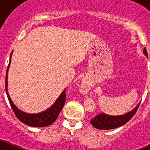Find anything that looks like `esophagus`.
Masks as SVG:
<instances>
[{"label": "esophagus", "mask_w": 150, "mask_h": 150, "mask_svg": "<svg viewBox=\"0 0 150 150\" xmlns=\"http://www.w3.org/2000/svg\"><path fill=\"white\" fill-rule=\"evenodd\" d=\"M80 88H81V91L83 92V93H86V92H88V90H89L88 85L87 84L86 82H83V83H82Z\"/></svg>", "instance_id": "1"}]
</instances>
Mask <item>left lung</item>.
<instances>
[{"mask_svg":"<svg viewBox=\"0 0 150 150\" xmlns=\"http://www.w3.org/2000/svg\"><path fill=\"white\" fill-rule=\"evenodd\" d=\"M144 54L148 58L147 52L145 48L144 49ZM139 105H140V103L132 110L125 114L120 115V116H111V115L106 114L104 112H101L95 116L92 120H91L90 122L92 125V126H94L97 129L110 130L119 128L128 122L133 117L138 109Z\"/></svg>","mask_w":150,"mask_h":150,"instance_id":"left-lung-1","label":"left lung"}]
</instances>
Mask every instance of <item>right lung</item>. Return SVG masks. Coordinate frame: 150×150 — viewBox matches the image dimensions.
Masks as SVG:
<instances>
[{
	"label": "right lung",
	"mask_w": 150,
	"mask_h": 150,
	"mask_svg": "<svg viewBox=\"0 0 150 150\" xmlns=\"http://www.w3.org/2000/svg\"><path fill=\"white\" fill-rule=\"evenodd\" d=\"M13 52L10 54V62H9V65H8L7 70H6V83H5V88H6V93L7 95L8 100L10 102V106H11L12 109H13V112L15 113L16 116L18 118V120L20 122H22L24 124L29 125L31 127H46L49 126L51 124L54 122L56 120L57 117L60 113L61 110H62V107H64V102H65V89H64L59 97L56 99L52 105L50 107H49L48 109H46V110L43 111V112H38V113H28V112H23L21 110H19L16 106L14 104L13 101H12L11 98H10V95L8 93L7 89V76H8V71H9V67H10V63H11V58Z\"/></svg>",
	"instance_id": "1"
}]
</instances>
